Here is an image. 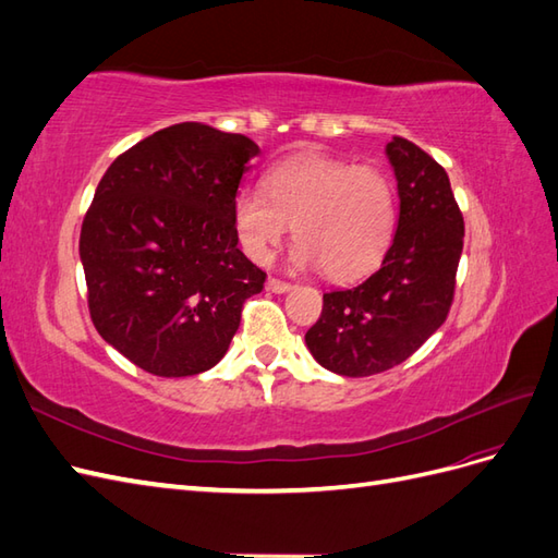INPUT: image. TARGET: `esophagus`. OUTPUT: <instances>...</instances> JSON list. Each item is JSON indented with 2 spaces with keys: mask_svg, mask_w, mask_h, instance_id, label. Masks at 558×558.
Returning <instances> with one entry per match:
<instances>
[{
  "mask_svg": "<svg viewBox=\"0 0 558 558\" xmlns=\"http://www.w3.org/2000/svg\"><path fill=\"white\" fill-rule=\"evenodd\" d=\"M293 289V283H289V281H281V279H267V291H272V293H289Z\"/></svg>",
  "mask_w": 558,
  "mask_h": 558,
  "instance_id": "obj_1",
  "label": "esophagus"
}]
</instances>
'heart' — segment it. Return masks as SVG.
<instances>
[{
    "label": "heart",
    "instance_id": "1",
    "mask_svg": "<svg viewBox=\"0 0 558 558\" xmlns=\"http://www.w3.org/2000/svg\"><path fill=\"white\" fill-rule=\"evenodd\" d=\"M396 189L375 165L302 156L275 167L260 189H242L232 221L246 256L267 263L295 232L293 263L353 281L379 267L396 232Z\"/></svg>",
    "mask_w": 558,
    "mask_h": 558
}]
</instances>
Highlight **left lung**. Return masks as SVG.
Wrapping results in <instances>:
<instances>
[{
  "label": "left lung",
  "instance_id": "obj_1",
  "mask_svg": "<svg viewBox=\"0 0 558 558\" xmlns=\"http://www.w3.org/2000/svg\"><path fill=\"white\" fill-rule=\"evenodd\" d=\"M400 214L381 267L347 291L324 293L305 342L318 365L342 377L379 375L408 361L445 324L463 251V214L451 183L416 144H386Z\"/></svg>",
  "mask_w": 558,
  "mask_h": 558
}]
</instances>
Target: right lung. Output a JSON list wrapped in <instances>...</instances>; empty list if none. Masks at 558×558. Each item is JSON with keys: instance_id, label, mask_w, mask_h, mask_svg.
Masks as SVG:
<instances>
[{"instance_id": "1", "label": "right lung", "mask_w": 558, "mask_h": 558, "mask_svg": "<svg viewBox=\"0 0 558 558\" xmlns=\"http://www.w3.org/2000/svg\"><path fill=\"white\" fill-rule=\"evenodd\" d=\"M260 148L179 123L134 144L99 181L81 226L97 332L156 377H193L226 356L265 272L238 246L232 202Z\"/></svg>"}]
</instances>
